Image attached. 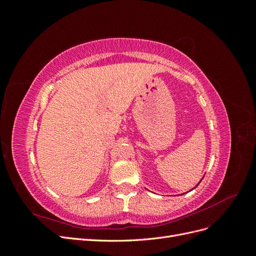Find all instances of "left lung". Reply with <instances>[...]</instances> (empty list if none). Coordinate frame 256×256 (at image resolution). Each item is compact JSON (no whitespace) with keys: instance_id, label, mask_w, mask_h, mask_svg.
I'll return each mask as SVG.
<instances>
[{"instance_id":"obj_1","label":"left lung","mask_w":256,"mask_h":256,"mask_svg":"<svg viewBox=\"0 0 256 256\" xmlns=\"http://www.w3.org/2000/svg\"><path fill=\"white\" fill-rule=\"evenodd\" d=\"M202 180H203V178H202ZM202 180H200V182H202ZM198 184H200V182H198ZM198 184L196 186V187H198ZM196 187H194V188H196ZM194 188H193V189H194Z\"/></svg>"}]
</instances>
